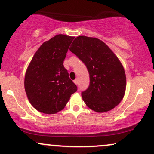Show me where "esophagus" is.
Returning a JSON list of instances; mask_svg holds the SVG:
<instances>
[{
    "instance_id": "obj_1",
    "label": "esophagus",
    "mask_w": 154,
    "mask_h": 154,
    "mask_svg": "<svg viewBox=\"0 0 154 154\" xmlns=\"http://www.w3.org/2000/svg\"><path fill=\"white\" fill-rule=\"evenodd\" d=\"M73 81H74V83H75V84L78 85V80H77V79H75V80H74Z\"/></svg>"
}]
</instances>
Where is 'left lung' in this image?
<instances>
[{
    "instance_id": "1",
    "label": "left lung",
    "mask_w": 154,
    "mask_h": 154,
    "mask_svg": "<svg viewBox=\"0 0 154 154\" xmlns=\"http://www.w3.org/2000/svg\"><path fill=\"white\" fill-rule=\"evenodd\" d=\"M70 50L89 73V86L81 93L88 107L105 112L118 105L125 92L126 76L123 66L109 47L97 38L79 36Z\"/></svg>"
}]
</instances>
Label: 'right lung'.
<instances>
[{"mask_svg":"<svg viewBox=\"0 0 154 154\" xmlns=\"http://www.w3.org/2000/svg\"><path fill=\"white\" fill-rule=\"evenodd\" d=\"M74 37L58 34L45 42L32 57L24 79L31 104L40 112L63 109L77 86L70 80L63 61Z\"/></svg>","mask_w":154,"mask_h":154,"instance_id":"obj_1","label":"right lung"}]
</instances>
